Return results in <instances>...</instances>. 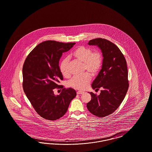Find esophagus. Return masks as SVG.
Listing matches in <instances>:
<instances>
[{"instance_id":"esophagus-1","label":"esophagus","mask_w":152,"mask_h":152,"mask_svg":"<svg viewBox=\"0 0 152 152\" xmlns=\"http://www.w3.org/2000/svg\"><path fill=\"white\" fill-rule=\"evenodd\" d=\"M84 93V92H83V91H77V94H83Z\"/></svg>"}]
</instances>
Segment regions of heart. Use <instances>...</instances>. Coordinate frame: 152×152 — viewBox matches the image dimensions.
<instances>
[{
  "instance_id": "1",
  "label": "heart",
  "mask_w": 152,
  "mask_h": 152,
  "mask_svg": "<svg viewBox=\"0 0 152 152\" xmlns=\"http://www.w3.org/2000/svg\"><path fill=\"white\" fill-rule=\"evenodd\" d=\"M71 56L80 62L83 63V72L86 73L81 76L73 77L69 81L68 85L76 89L83 90L88 87L91 81L90 73L94 76L100 69L102 62V55L100 51H92L89 47L80 46L73 51ZM59 69L64 77H69L71 74L69 71L68 58H65L62 60L59 65Z\"/></svg>"
}]
</instances>
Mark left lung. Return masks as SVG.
<instances>
[{"label":"left lung","mask_w":152,"mask_h":152,"mask_svg":"<svg viewBox=\"0 0 152 152\" xmlns=\"http://www.w3.org/2000/svg\"><path fill=\"white\" fill-rule=\"evenodd\" d=\"M88 44L97 45L103 56L102 65L92 83L94 89L101 88L99 96L90 92L92 99L87 107L94 116L104 117L113 113L123 102L129 87L126 61L121 51L107 39L96 38Z\"/></svg>","instance_id":"1"}]
</instances>
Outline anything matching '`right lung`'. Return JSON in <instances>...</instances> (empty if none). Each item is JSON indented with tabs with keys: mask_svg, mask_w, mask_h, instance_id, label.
<instances>
[{
	"mask_svg": "<svg viewBox=\"0 0 152 152\" xmlns=\"http://www.w3.org/2000/svg\"><path fill=\"white\" fill-rule=\"evenodd\" d=\"M75 44L45 41L33 49L24 63V92L37 114L45 119L56 120L63 117L76 96L72 88L58 85L63 80L59 69L60 58ZM56 87L62 89L59 95L54 94Z\"/></svg>",
	"mask_w": 152,
	"mask_h": 152,
	"instance_id": "add662e5",
	"label": "right lung"
}]
</instances>
